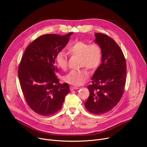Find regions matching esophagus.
Instances as JSON below:
<instances>
[{
    "instance_id": "34e87169",
    "label": "esophagus",
    "mask_w": 147,
    "mask_h": 147,
    "mask_svg": "<svg viewBox=\"0 0 147 147\" xmlns=\"http://www.w3.org/2000/svg\"><path fill=\"white\" fill-rule=\"evenodd\" d=\"M79 88L78 87H76V86H70V90H76V89H78Z\"/></svg>"
}]
</instances>
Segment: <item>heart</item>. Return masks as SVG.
Wrapping results in <instances>:
<instances>
[{"mask_svg": "<svg viewBox=\"0 0 147 147\" xmlns=\"http://www.w3.org/2000/svg\"><path fill=\"white\" fill-rule=\"evenodd\" d=\"M68 51L71 55L80 57V67L88 68L90 71H95L101 63L102 50L101 46L96 43L90 44L80 40L75 41L69 46ZM55 61L57 66L63 70L67 68V57L64 52L57 53ZM86 68L71 71L64 76V80L74 86L81 85L89 78V73Z\"/></svg>", "mask_w": 147, "mask_h": 147, "instance_id": "b5f03b06", "label": "heart"}]
</instances>
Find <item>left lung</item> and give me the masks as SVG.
I'll return each instance as SVG.
<instances>
[{
	"mask_svg": "<svg viewBox=\"0 0 147 147\" xmlns=\"http://www.w3.org/2000/svg\"><path fill=\"white\" fill-rule=\"evenodd\" d=\"M95 42L102 50V63L92 76L88 86L89 96L84 106L88 111L102 114L116 106L125 91L126 62L122 50L111 37L95 33Z\"/></svg>",
	"mask_w": 147,
	"mask_h": 147,
	"instance_id": "1",
	"label": "left lung"
}]
</instances>
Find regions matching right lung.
Segmentation results:
<instances>
[{"label":"right lung","instance_id":"1","mask_svg":"<svg viewBox=\"0 0 147 147\" xmlns=\"http://www.w3.org/2000/svg\"><path fill=\"white\" fill-rule=\"evenodd\" d=\"M72 34L42 35L27 46L21 58L18 74L23 95L30 109L43 116L59 111L69 92L67 83H59L55 58Z\"/></svg>","mask_w":147,"mask_h":147}]
</instances>
